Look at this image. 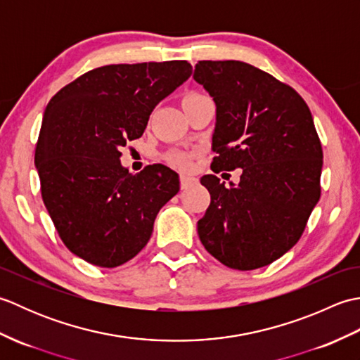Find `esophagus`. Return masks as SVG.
I'll list each match as a JSON object with an SVG mask.
<instances>
[{
    "label": "esophagus",
    "instance_id": "esophagus-1",
    "mask_svg": "<svg viewBox=\"0 0 360 360\" xmlns=\"http://www.w3.org/2000/svg\"><path fill=\"white\" fill-rule=\"evenodd\" d=\"M193 184H196V179L193 178V176H188V174H182L181 176V188L182 190H186V188H188L190 186H193Z\"/></svg>",
    "mask_w": 360,
    "mask_h": 360
}]
</instances>
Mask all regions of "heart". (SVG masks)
<instances>
[{"label": "heart", "mask_w": 360, "mask_h": 360, "mask_svg": "<svg viewBox=\"0 0 360 360\" xmlns=\"http://www.w3.org/2000/svg\"><path fill=\"white\" fill-rule=\"evenodd\" d=\"M192 96H198V94H188L186 97H192ZM170 160L174 165H178L181 168H187V167H190V160H192V158H190V155L186 151H176L170 156Z\"/></svg>", "instance_id": "1"}]
</instances>
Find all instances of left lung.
Here are the masks:
<instances>
[{"label":"left lung","mask_w":360,"mask_h":360,"mask_svg":"<svg viewBox=\"0 0 360 360\" xmlns=\"http://www.w3.org/2000/svg\"><path fill=\"white\" fill-rule=\"evenodd\" d=\"M193 79L217 106L212 170L243 172L229 187L202 176L210 205L198 235L227 267L258 269L300 240L319 202L323 153L314 120L297 91L249 63L204 60Z\"/></svg>","instance_id":"8db88e82"}]
</instances>
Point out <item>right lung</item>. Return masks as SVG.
Listing matches in <instances>:
<instances>
[{"mask_svg":"<svg viewBox=\"0 0 360 360\" xmlns=\"http://www.w3.org/2000/svg\"><path fill=\"white\" fill-rule=\"evenodd\" d=\"M190 75L184 60L108 65L49 101L35 167L43 202L74 255L116 267L148 243L159 210L179 192V176L162 164L129 173L120 148L139 139L155 106Z\"/></svg>","mask_w":360,"mask_h":360,"instance_id":"obj_1","label":"right lung"}]
</instances>
